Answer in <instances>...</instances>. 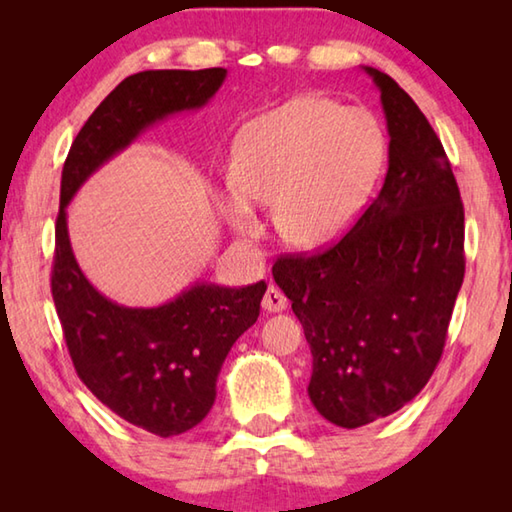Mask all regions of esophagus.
<instances>
[{
    "mask_svg": "<svg viewBox=\"0 0 512 512\" xmlns=\"http://www.w3.org/2000/svg\"><path fill=\"white\" fill-rule=\"evenodd\" d=\"M262 307L266 311H284L289 307V298L284 296V293L277 289V287H268L266 293H264V300H262Z\"/></svg>",
    "mask_w": 512,
    "mask_h": 512,
    "instance_id": "34e87169",
    "label": "esophagus"
}]
</instances>
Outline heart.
I'll return each mask as SVG.
<instances>
[{
  "label": "heart",
  "instance_id": "obj_1",
  "mask_svg": "<svg viewBox=\"0 0 512 512\" xmlns=\"http://www.w3.org/2000/svg\"><path fill=\"white\" fill-rule=\"evenodd\" d=\"M384 133L363 108L296 97L239 135L223 214L241 237L257 235L250 205H273L280 237L320 248L348 228L384 162Z\"/></svg>",
  "mask_w": 512,
  "mask_h": 512
}]
</instances>
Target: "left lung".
I'll return each instance as SVG.
<instances>
[{
	"label": "left lung",
	"mask_w": 512,
	"mask_h": 512,
	"mask_svg": "<svg viewBox=\"0 0 512 512\" xmlns=\"http://www.w3.org/2000/svg\"><path fill=\"white\" fill-rule=\"evenodd\" d=\"M363 69L391 135L384 187L336 244L273 264L314 357L311 402L343 429L386 418L422 391L465 275V212L443 144L391 76Z\"/></svg>",
	"instance_id": "obj_1"
}]
</instances>
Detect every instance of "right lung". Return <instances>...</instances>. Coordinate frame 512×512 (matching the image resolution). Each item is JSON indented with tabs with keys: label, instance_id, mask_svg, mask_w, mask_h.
<instances>
[{
	"label": "right lung",
	"instance_id": "obj_1",
	"mask_svg": "<svg viewBox=\"0 0 512 512\" xmlns=\"http://www.w3.org/2000/svg\"><path fill=\"white\" fill-rule=\"evenodd\" d=\"M225 74L223 67H210L149 69L128 76L85 121L60 178L51 296L69 357L99 402L160 438L194 429L210 413L216 377L232 345L255 325L266 284L230 289L196 282L167 305H117L101 296L79 268L65 210L103 162L155 121L205 106Z\"/></svg>",
	"mask_w": 512,
	"mask_h": 512
}]
</instances>
